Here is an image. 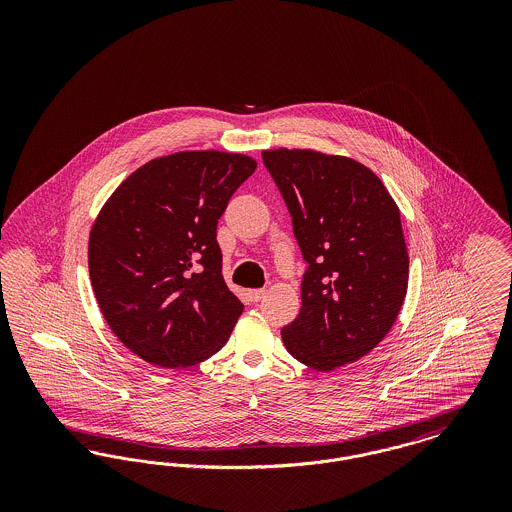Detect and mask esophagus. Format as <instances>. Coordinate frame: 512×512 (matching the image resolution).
I'll list each match as a JSON object with an SVG mask.
<instances>
[{
  "instance_id": "1",
  "label": "esophagus",
  "mask_w": 512,
  "mask_h": 512,
  "mask_svg": "<svg viewBox=\"0 0 512 512\" xmlns=\"http://www.w3.org/2000/svg\"><path fill=\"white\" fill-rule=\"evenodd\" d=\"M249 299L253 301V303H257V301H261L265 295H267V290L265 288H259V290H249Z\"/></svg>"
}]
</instances>
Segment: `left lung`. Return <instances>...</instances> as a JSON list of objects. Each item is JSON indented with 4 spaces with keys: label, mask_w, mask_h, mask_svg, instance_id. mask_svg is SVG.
<instances>
[{
    "label": "left lung",
    "mask_w": 512,
    "mask_h": 512,
    "mask_svg": "<svg viewBox=\"0 0 512 512\" xmlns=\"http://www.w3.org/2000/svg\"><path fill=\"white\" fill-rule=\"evenodd\" d=\"M309 265L301 311L282 328L299 363L334 370L365 357L405 301L409 255L399 209L365 165L311 149L263 151Z\"/></svg>",
    "instance_id": "1"
}]
</instances>
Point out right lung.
Listing matches in <instances>:
<instances>
[{
    "label": "right lung",
    "mask_w": 512,
    "mask_h": 512,
    "mask_svg": "<svg viewBox=\"0 0 512 512\" xmlns=\"http://www.w3.org/2000/svg\"><path fill=\"white\" fill-rule=\"evenodd\" d=\"M257 163L180 151L132 172L92 226L88 267L113 334L163 368L194 366L228 341L244 303L222 278L217 224Z\"/></svg>",
    "instance_id": "right-lung-1"
}]
</instances>
